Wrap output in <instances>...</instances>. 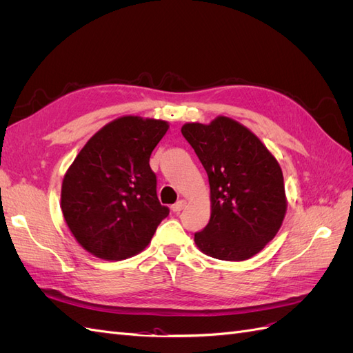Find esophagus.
Listing matches in <instances>:
<instances>
[{"label":"esophagus","mask_w":353,"mask_h":353,"mask_svg":"<svg viewBox=\"0 0 353 353\" xmlns=\"http://www.w3.org/2000/svg\"><path fill=\"white\" fill-rule=\"evenodd\" d=\"M184 206H185V200H178L175 205H172V212H175V213H179L181 210L184 209Z\"/></svg>","instance_id":"1"}]
</instances>
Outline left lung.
Wrapping results in <instances>:
<instances>
[{
    "label": "left lung",
    "mask_w": 353,
    "mask_h": 353,
    "mask_svg": "<svg viewBox=\"0 0 353 353\" xmlns=\"http://www.w3.org/2000/svg\"><path fill=\"white\" fill-rule=\"evenodd\" d=\"M181 132L210 185V219L194 234L197 248L221 261L252 258L275 237L285 216L279 162L250 130L225 116L209 125L185 123Z\"/></svg>",
    "instance_id": "left-lung-1"
}]
</instances>
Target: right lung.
<instances>
[{
    "label": "right lung",
    "instance_id": "1",
    "mask_svg": "<svg viewBox=\"0 0 353 353\" xmlns=\"http://www.w3.org/2000/svg\"><path fill=\"white\" fill-rule=\"evenodd\" d=\"M168 122L123 116L83 145L61 184V212L82 248L105 261L140 253L169 215L150 168Z\"/></svg>",
    "mask_w": 353,
    "mask_h": 353
}]
</instances>
